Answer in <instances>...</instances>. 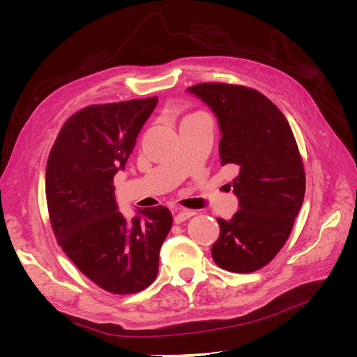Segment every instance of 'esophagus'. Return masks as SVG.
<instances>
[{"label": "esophagus", "mask_w": 357, "mask_h": 357, "mask_svg": "<svg viewBox=\"0 0 357 357\" xmlns=\"http://www.w3.org/2000/svg\"><path fill=\"white\" fill-rule=\"evenodd\" d=\"M193 214H195V211H192V210H178V211L174 213V222H176V223L185 222V220H188L189 218H192Z\"/></svg>", "instance_id": "obj_1"}]
</instances>
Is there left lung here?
<instances>
[{"label":"left lung","mask_w":357,"mask_h":357,"mask_svg":"<svg viewBox=\"0 0 357 357\" xmlns=\"http://www.w3.org/2000/svg\"><path fill=\"white\" fill-rule=\"evenodd\" d=\"M218 117L222 165H235L238 211L218 219L211 256L231 273H253L271 262L287 241L304 202L305 172L284 114L265 95L226 83L188 88Z\"/></svg>","instance_id":"obj_1"}]
</instances>
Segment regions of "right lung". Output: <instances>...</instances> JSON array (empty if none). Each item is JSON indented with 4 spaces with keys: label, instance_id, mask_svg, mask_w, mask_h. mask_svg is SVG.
I'll return each mask as SVG.
<instances>
[{
    "label": "right lung",
    "instance_id": "right-lung-1",
    "mask_svg": "<svg viewBox=\"0 0 357 357\" xmlns=\"http://www.w3.org/2000/svg\"><path fill=\"white\" fill-rule=\"evenodd\" d=\"M158 96L89 105L63 123L46 168V199L58 244L101 289L137 294L153 283L172 225L167 207L119 211L113 178L123 171Z\"/></svg>",
    "mask_w": 357,
    "mask_h": 357
}]
</instances>
